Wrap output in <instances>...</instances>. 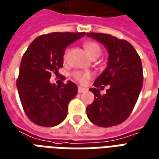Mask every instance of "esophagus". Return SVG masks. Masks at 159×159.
<instances>
[{"instance_id":"1","label":"esophagus","mask_w":159,"mask_h":159,"mask_svg":"<svg viewBox=\"0 0 159 159\" xmlns=\"http://www.w3.org/2000/svg\"><path fill=\"white\" fill-rule=\"evenodd\" d=\"M87 89H84V88H82V87H78V93H83V92H86Z\"/></svg>"}]
</instances>
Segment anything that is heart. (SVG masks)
<instances>
[{"label": "heart", "instance_id": "b5f03b06", "mask_svg": "<svg viewBox=\"0 0 159 159\" xmlns=\"http://www.w3.org/2000/svg\"><path fill=\"white\" fill-rule=\"evenodd\" d=\"M84 48H85V50L88 52V54L89 55L90 58H93L94 56L99 55L100 56V52H101V49H100V46L98 45L97 43L93 42H86L84 44ZM68 53H69V49L67 48L65 51V53H64V59H67V56H68ZM73 76L74 78L78 81L80 83H85L87 82V80L89 79L90 76H91V74L89 71H75L73 73Z\"/></svg>", "mask_w": 159, "mask_h": 159}]
</instances>
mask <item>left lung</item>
<instances>
[{"instance_id":"obj_1","label":"left lung","mask_w":159,"mask_h":159,"mask_svg":"<svg viewBox=\"0 0 159 159\" xmlns=\"http://www.w3.org/2000/svg\"><path fill=\"white\" fill-rule=\"evenodd\" d=\"M102 43L108 52L107 66L89 91L93 102L87 107L89 119L100 127L120 124L129 117L143 85V70L139 54L129 42L103 33H87ZM109 87L100 95L99 89Z\"/></svg>"}]
</instances>
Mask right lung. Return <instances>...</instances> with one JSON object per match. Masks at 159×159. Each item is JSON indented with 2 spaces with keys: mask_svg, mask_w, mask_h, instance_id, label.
Here are the masks:
<instances>
[{
  "mask_svg": "<svg viewBox=\"0 0 159 159\" xmlns=\"http://www.w3.org/2000/svg\"><path fill=\"white\" fill-rule=\"evenodd\" d=\"M86 33L52 32L34 40L19 67L17 89L25 112L39 126L53 127L67 116L68 104L77 93V86L70 81L56 86L50 83L51 73L63 66L66 48Z\"/></svg>",
  "mask_w": 159,
  "mask_h": 159,
  "instance_id": "1",
  "label": "right lung"
}]
</instances>
